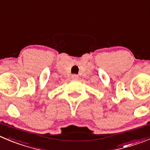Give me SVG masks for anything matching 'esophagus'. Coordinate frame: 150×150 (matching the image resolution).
<instances>
[{"mask_svg":"<svg viewBox=\"0 0 150 150\" xmlns=\"http://www.w3.org/2000/svg\"><path fill=\"white\" fill-rule=\"evenodd\" d=\"M71 78H72V79H74V80H77V79H79V76L76 75V74H73L72 76H71Z\"/></svg>","mask_w":150,"mask_h":150,"instance_id":"esophagus-1","label":"esophagus"}]
</instances>
